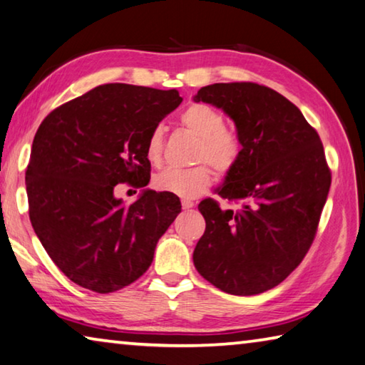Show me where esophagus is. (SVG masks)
<instances>
[{"instance_id": "esophagus-1", "label": "esophagus", "mask_w": 365, "mask_h": 365, "mask_svg": "<svg viewBox=\"0 0 365 365\" xmlns=\"http://www.w3.org/2000/svg\"><path fill=\"white\" fill-rule=\"evenodd\" d=\"M181 205H182V210H189V208H192L195 203L192 202V200H187V199H184L182 202H181Z\"/></svg>"}]
</instances>
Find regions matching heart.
Masks as SVG:
<instances>
[{"label": "heart", "instance_id": "heart-1", "mask_svg": "<svg viewBox=\"0 0 365 365\" xmlns=\"http://www.w3.org/2000/svg\"><path fill=\"white\" fill-rule=\"evenodd\" d=\"M181 125L199 138L195 149L197 162H208L216 171H231L242 155L240 138L226 128L225 115L207 104H192L181 113ZM145 155L152 165H158L163 157V128L155 126L145 143ZM153 187L181 199H194L212 186V170L207 163L192 168H166L153 178Z\"/></svg>", "mask_w": 365, "mask_h": 365}]
</instances>
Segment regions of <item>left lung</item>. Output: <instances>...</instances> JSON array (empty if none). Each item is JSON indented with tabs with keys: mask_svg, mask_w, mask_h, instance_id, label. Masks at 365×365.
<instances>
[{
	"mask_svg": "<svg viewBox=\"0 0 365 365\" xmlns=\"http://www.w3.org/2000/svg\"><path fill=\"white\" fill-rule=\"evenodd\" d=\"M194 101L225 110L242 143L240 160L216 189L240 208L199 203L207 227L195 269L231 295H258L289 277L316 237L331 182L324 145L295 104L258 83H215Z\"/></svg>",
	"mask_w": 365,
	"mask_h": 365,
	"instance_id": "left-lung-1",
	"label": "left lung"
}]
</instances>
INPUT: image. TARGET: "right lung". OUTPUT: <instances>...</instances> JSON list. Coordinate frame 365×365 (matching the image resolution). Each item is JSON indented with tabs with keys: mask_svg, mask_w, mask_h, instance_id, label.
Wrapping results in <instances>:
<instances>
[{
	"mask_svg": "<svg viewBox=\"0 0 365 365\" xmlns=\"http://www.w3.org/2000/svg\"><path fill=\"white\" fill-rule=\"evenodd\" d=\"M181 102L176 89L108 83L38 128L25 171L30 221L49 258L83 289L110 293L138 280L181 212L168 192L145 189L131 205L113 194L117 184H149L147 138Z\"/></svg>",
	"mask_w": 365,
	"mask_h": 365,
	"instance_id": "add662e5",
	"label": "right lung"
}]
</instances>
